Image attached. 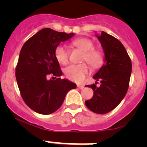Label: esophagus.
<instances>
[{
	"label": "esophagus",
	"mask_w": 147,
	"mask_h": 147,
	"mask_svg": "<svg viewBox=\"0 0 147 147\" xmlns=\"http://www.w3.org/2000/svg\"><path fill=\"white\" fill-rule=\"evenodd\" d=\"M78 88H80V89H81V90H82L83 88H85V86H84V85H78Z\"/></svg>",
	"instance_id": "obj_1"
}]
</instances>
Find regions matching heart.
<instances>
[{"mask_svg":"<svg viewBox=\"0 0 147 147\" xmlns=\"http://www.w3.org/2000/svg\"><path fill=\"white\" fill-rule=\"evenodd\" d=\"M74 45L85 51L82 60H86L92 67H98L102 62V55L98 51L94 50V45L88 38H80L75 40ZM56 59L62 65L68 62V51L63 44H59L54 51ZM89 67L85 63L80 65H71L65 69V74L67 79L75 82H82L89 74Z\"/></svg>","mask_w":147,"mask_h":147,"instance_id":"1","label":"heart"}]
</instances>
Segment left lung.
I'll return each instance as SVG.
<instances>
[{"label":"left lung","mask_w":147,"mask_h":147,"mask_svg":"<svg viewBox=\"0 0 147 147\" xmlns=\"http://www.w3.org/2000/svg\"><path fill=\"white\" fill-rule=\"evenodd\" d=\"M105 53V62L93 76L99 81L86 87L93 90V98L85 101L89 110L98 114H105L115 109L124 98L129 88L132 62L123 44L118 39L102 32L96 34Z\"/></svg>","instance_id":"8db88e82"}]
</instances>
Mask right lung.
<instances>
[{
  "mask_svg": "<svg viewBox=\"0 0 147 147\" xmlns=\"http://www.w3.org/2000/svg\"><path fill=\"white\" fill-rule=\"evenodd\" d=\"M74 35L42 28L28 39L20 50L15 73L17 82L23 101L37 113L55 112L67 92L76 88L75 83L59 77L62 72L54 56L57 46Z\"/></svg>",
  "mask_w": 147,
  "mask_h": 147,
  "instance_id": "add662e5",
  "label": "right lung"
}]
</instances>
